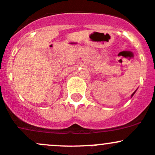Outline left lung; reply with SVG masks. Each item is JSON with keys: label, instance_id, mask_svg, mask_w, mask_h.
<instances>
[{"label": "left lung", "instance_id": "obj_1", "mask_svg": "<svg viewBox=\"0 0 155 155\" xmlns=\"http://www.w3.org/2000/svg\"><path fill=\"white\" fill-rule=\"evenodd\" d=\"M135 92H136V91H135V92H134V93H133V94H132V96H131V97H133V95H134V94H135Z\"/></svg>", "mask_w": 155, "mask_h": 155}]
</instances>
